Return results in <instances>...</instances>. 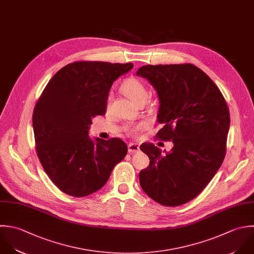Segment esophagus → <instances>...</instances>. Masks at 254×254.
Listing matches in <instances>:
<instances>
[{
  "label": "esophagus",
  "mask_w": 254,
  "mask_h": 254,
  "mask_svg": "<svg viewBox=\"0 0 254 254\" xmlns=\"http://www.w3.org/2000/svg\"><path fill=\"white\" fill-rule=\"evenodd\" d=\"M127 148H128V152H132L133 153V152L139 151V145L137 143H134V142L129 143Z\"/></svg>",
  "instance_id": "obj_1"
}]
</instances>
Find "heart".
<instances>
[{
  "mask_svg": "<svg viewBox=\"0 0 254 254\" xmlns=\"http://www.w3.org/2000/svg\"><path fill=\"white\" fill-rule=\"evenodd\" d=\"M121 91L127 98H128L131 102L135 103L136 105L140 103H144L148 97V92L146 87L139 80L135 78L126 79L121 85ZM111 97L109 98V101ZM143 127H144V124L137 125L129 128V132L132 134H136Z\"/></svg>",
  "mask_w": 254,
  "mask_h": 254,
  "instance_id": "1",
  "label": "heart"
}]
</instances>
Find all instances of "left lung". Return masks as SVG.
Masks as SVG:
<instances>
[{
  "label": "left lung",
  "mask_w": 254,
  "mask_h": 254,
  "mask_svg": "<svg viewBox=\"0 0 254 254\" xmlns=\"http://www.w3.org/2000/svg\"><path fill=\"white\" fill-rule=\"evenodd\" d=\"M136 75L157 91L162 127L155 137L174 144L165 154L153 143L140 145L150 160L139 173L140 186L162 206L186 204L206 188L225 159L229 107L213 80L193 64L144 65Z\"/></svg>",
  "instance_id": "1"
}]
</instances>
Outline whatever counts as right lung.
<instances>
[{
    "label": "right lung",
    "instance_id": "1",
    "mask_svg": "<svg viewBox=\"0 0 254 254\" xmlns=\"http://www.w3.org/2000/svg\"><path fill=\"white\" fill-rule=\"evenodd\" d=\"M132 63L76 61L61 68L38 98L32 127L37 157L63 193L80 198L95 193L127 153L125 141L88 135L92 119L106 114L113 82Z\"/></svg>",
    "mask_w": 254,
    "mask_h": 254
}]
</instances>
